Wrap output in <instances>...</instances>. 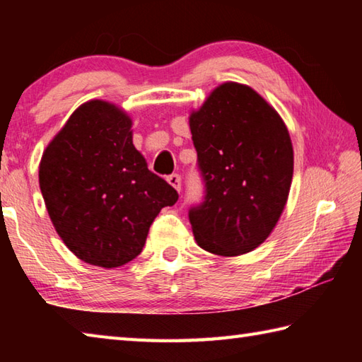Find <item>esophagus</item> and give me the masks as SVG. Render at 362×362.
<instances>
[{
    "label": "esophagus",
    "instance_id": "esophagus-1",
    "mask_svg": "<svg viewBox=\"0 0 362 362\" xmlns=\"http://www.w3.org/2000/svg\"><path fill=\"white\" fill-rule=\"evenodd\" d=\"M168 182L177 189V192H180L182 189V177L179 174H170L168 177Z\"/></svg>",
    "mask_w": 362,
    "mask_h": 362
}]
</instances>
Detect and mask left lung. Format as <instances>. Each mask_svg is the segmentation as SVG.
I'll list each match as a JSON object with an SVG mask.
<instances>
[{
  "instance_id": "left-lung-1",
  "label": "left lung",
  "mask_w": 362,
  "mask_h": 362,
  "mask_svg": "<svg viewBox=\"0 0 362 362\" xmlns=\"http://www.w3.org/2000/svg\"><path fill=\"white\" fill-rule=\"evenodd\" d=\"M204 201L189 209L194 240L216 255L250 252L276 226L289 196L293 150L276 110L252 88L220 84L189 115Z\"/></svg>"
}]
</instances>
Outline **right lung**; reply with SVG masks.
Listing matches in <instances>:
<instances>
[{"label":"right lung","mask_w":362,"mask_h":362,"mask_svg":"<svg viewBox=\"0 0 362 362\" xmlns=\"http://www.w3.org/2000/svg\"><path fill=\"white\" fill-rule=\"evenodd\" d=\"M132 119L113 103L76 108L46 146L40 188L49 217L78 259L116 268L142 252L159 211L179 193L132 144Z\"/></svg>","instance_id":"1"}]
</instances>
